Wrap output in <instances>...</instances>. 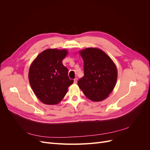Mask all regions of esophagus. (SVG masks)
Listing matches in <instances>:
<instances>
[{"label": "esophagus", "instance_id": "esophagus-1", "mask_svg": "<svg viewBox=\"0 0 150 150\" xmlns=\"http://www.w3.org/2000/svg\"><path fill=\"white\" fill-rule=\"evenodd\" d=\"M77 81H78V78H75V79H74V83L76 84V83H77Z\"/></svg>", "mask_w": 150, "mask_h": 150}]
</instances>
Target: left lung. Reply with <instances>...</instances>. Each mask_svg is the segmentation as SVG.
I'll return each mask as SVG.
<instances>
[{"label":"left lung","mask_w":150,"mask_h":150,"mask_svg":"<svg viewBox=\"0 0 150 150\" xmlns=\"http://www.w3.org/2000/svg\"><path fill=\"white\" fill-rule=\"evenodd\" d=\"M84 61V76L78 84L85 96L93 101L106 99L115 87L117 68L102 50L86 48L79 51Z\"/></svg>","instance_id":"1"}]
</instances>
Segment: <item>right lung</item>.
I'll return each instance as SVG.
<instances>
[{
    "instance_id": "obj_1",
    "label": "right lung",
    "mask_w": 150,
    "mask_h": 150,
    "mask_svg": "<svg viewBox=\"0 0 150 150\" xmlns=\"http://www.w3.org/2000/svg\"><path fill=\"white\" fill-rule=\"evenodd\" d=\"M66 49H48L35 59L29 71V80L35 96L42 103L53 105L62 101L67 89L74 82L68 76L62 60Z\"/></svg>"
}]
</instances>
